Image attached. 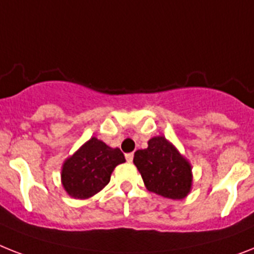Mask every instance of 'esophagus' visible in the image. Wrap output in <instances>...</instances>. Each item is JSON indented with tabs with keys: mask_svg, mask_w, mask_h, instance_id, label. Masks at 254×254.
I'll list each match as a JSON object with an SVG mask.
<instances>
[{
	"mask_svg": "<svg viewBox=\"0 0 254 254\" xmlns=\"http://www.w3.org/2000/svg\"><path fill=\"white\" fill-rule=\"evenodd\" d=\"M126 160L128 161V162H132V160H133V153H127L126 154Z\"/></svg>",
	"mask_w": 254,
	"mask_h": 254,
	"instance_id": "obj_1",
	"label": "esophagus"
}]
</instances>
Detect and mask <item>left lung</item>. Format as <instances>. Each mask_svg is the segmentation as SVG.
Wrapping results in <instances>:
<instances>
[{"instance_id":"obj_1","label":"left lung","mask_w":254,"mask_h":254,"mask_svg":"<svg viewBox=\"0 0 254 254\" xmlns=\"http://www.w3.org/2000/svg\"><path fill=\"white\" fill-rule=\"evenodd\" d=\"M133 163L146 190L173 200H182L192 187V167L165 136L148 141L146 149L135 152Z\"/></svg>"}]
</instances>
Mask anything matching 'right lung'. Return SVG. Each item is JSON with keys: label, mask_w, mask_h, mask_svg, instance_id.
Listing matches in <instances>:
<instances>
[{"label": "right lung", "mask_w": 254, "mask_h": 254, "mask_svg": "<svg viewBox=\"0 0 254 254\" xmlns=\"http://www.w3.org/2000/svg\"><path fill=\"white\" fill-rule=\"evenodd\" d=\"M123 162L125 154L118 148L92 137L64 162L62 186L71 197L89 198L110 182L114 169Z\"/></svg>", "instance_id": "obj_1"}]
</instances>
